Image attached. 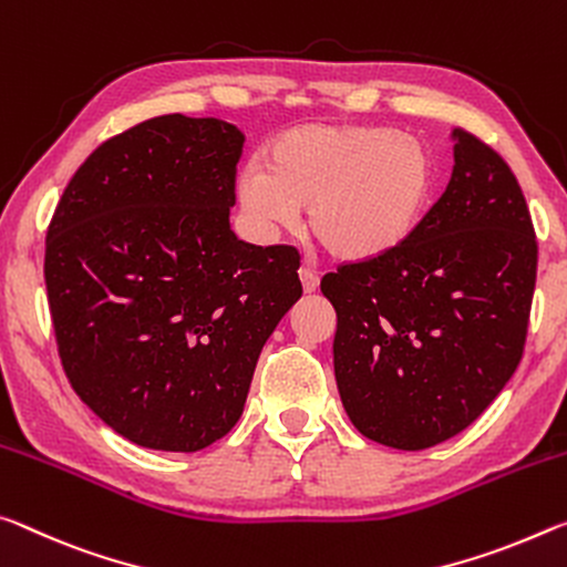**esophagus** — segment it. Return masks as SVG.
I'll return each instance as SVG.
<instances>
[{"instance_id":"34e87169","label":"esophagus","mask_w":567,"mask_h":567,"mask_svg":"<svg viewBox=\"0 0 567 567\" xmlns=\"http://www.w3.org/2000/svg\"><path fill=\"white\" fill-rule=\"evenodd\" d=\"M299 278H301V286H303V293H313L319 289V276L309 271V268H301L299 271Z\"/></svg>"}]
</instances>
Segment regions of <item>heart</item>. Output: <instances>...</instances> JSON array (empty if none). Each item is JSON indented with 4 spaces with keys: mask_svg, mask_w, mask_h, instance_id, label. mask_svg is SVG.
<instances>
[{
    "mask_svg": "<svg viewBox=\"0 0 567 567\" xmlns=\"http://www.w3.org/2000/svg\"><path fill=\"white\" fill-rule=\"evenodd\" d=\"M437 188V163L420 137L384 125H296L236 175V198L258 234L293 228L331 258L369 264L392 256L420 228Z\"/></svg>",
    "mask_w": 567,
    "mask_h": 567,
    "instance_id": "b5f03b06",
    "label": "heart"
}]
</instances>
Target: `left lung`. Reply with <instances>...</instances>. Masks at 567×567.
Instances as JSON below:
<instances>
[{
  "mask_svg": "<svg viewBox=\"0 0 567 567\" xmlns=\"http://www.w3.org/2000/svg\"><path fill=\"white\" fill-rule=\"evenodd\" d=\"M447 190L392 256L321 278L337 311L333 374L351 424L394 450L454 437L523 359L537 274L509 165L454 127Z\"/></svg>",
  "mask_w": 567,
  "mask_h": 567,
  "instance_id": "left-lung-1",
  "label": "left lung"
}]
</instances>
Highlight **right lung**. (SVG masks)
<instances>
[{
  "instance_id": "obj_1",
  "label": "right lung",
  "mask_w": 567,
  "mask_h": 567,
  "mask_svg": "<svg viewBox=\"0 0 567 567\" xmlns=\"http://www.w3.org/2000/svg\"><path fill=\"white\" fill-rule=\"evenodd\" d=\"M240 151L226 120H145L80 165L50 223L64 374L147 450L198 452L234 430L258 354L301 299L296 248L230 230Z\"/></svg>"
}]
</instances>
